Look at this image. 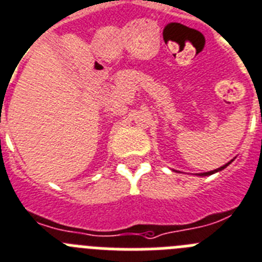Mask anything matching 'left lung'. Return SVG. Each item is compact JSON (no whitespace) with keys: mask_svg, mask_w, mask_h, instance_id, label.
<instances>
[{"mask_svg":"<svg viewBox=\"0 0 262 262\" xmlns=\"http://www.w3.org/2000/svg\"><path fill=\"white\" fill-rule=\"evenodd\" d=\"M229 163H231V162H228V163H227V165L222 166V167H219V169H216V170H213V171L203 172V174H200V175H211V174H213V172H217V171H220V170H223V169H226V167H227V166H228V165H229Z\"/></svg>","mask_w":262,"mask_h":262,"instance_id":"left-lung-1","label":"left lung"}]
</instances>
